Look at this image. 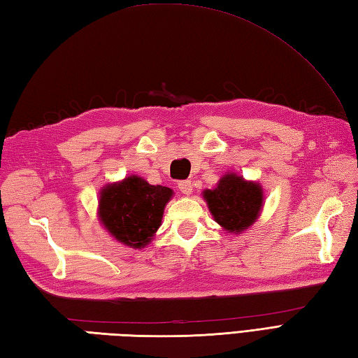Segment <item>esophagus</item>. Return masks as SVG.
<instances>
[{"label":"esophagus","instance_id":"obj_1","mask_svg":"<svg viewBox=\"0 0 358 358\" xmlns=\"http://www.w3.org/2000/svg\"><path fill=\"white\" fill-rule=\"evenodd\" d=\"M178 189L181 191V194H185V195L191 194V192H192V183H191V180L180 181V183H178Z\"/></svg>","mask_w":358,"mask_h":358}]
</instances>
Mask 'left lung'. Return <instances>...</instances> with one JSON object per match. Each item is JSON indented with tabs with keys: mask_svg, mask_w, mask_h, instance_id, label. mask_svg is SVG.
Instances as JSON below:
<instances>
[{
	"mask_svg": "<svg viewBox=\"0 0 358 358\" xmlns=\"http://www.w3.org/2000/svg\"><path fill=\"white\" fill-rule=\"evenodd\" d=\"M215 222L229 232H241L252 224L263 204L262 187L235 173H226L215 189L203 192Z\"/></svg>",
	"mask_w": 358,
	"mask_h": 358,
	"instance_id": "1",
	"label": "left lung"
}]
</instances>
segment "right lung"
Instances as JSON below:
<instances>
[{"label":"right lung","mask_w":358,"mask_h":358,"mask_svg":"<svg viewBox=\"0 0 358 358\" xmlns=\"http://www.w3.org/2000/svg\"><path fill=\"white\" fill-rule=\"evenodd\" d=\"M172 191L152 186L138 177H127L103 189L100 220L113 237L132 248H144L162 224Z\"/></svg>","instance_id":"right-lung-1"}]
</instances>
